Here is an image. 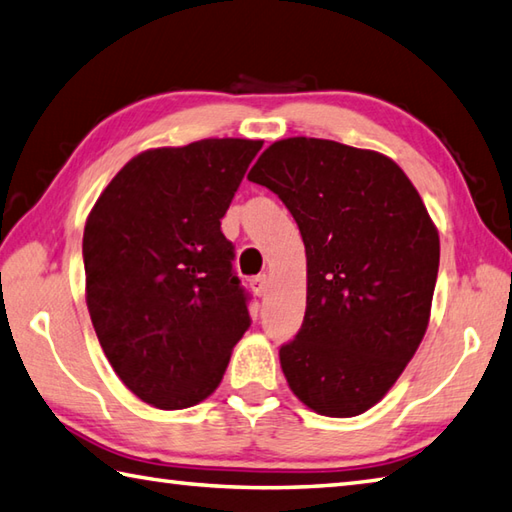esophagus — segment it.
Wrapping results in <instances>:
<instances>
[{"label": "esophagus", "instance_id": "1", "mask_svg": "<svg viewBox=\"0 0 512 512\" xmlns=\"http://www.w3.org/2000/svg\"><path fill=\"white\" fill-rule=\"evenodd\" d=\"M249 285H252L256 296H265L267 287H269V278H267V274H260V276L252 278V283H249Z\"/></svg>", "mask_w": 512, "mask_h": 512}]
</instances>
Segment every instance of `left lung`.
I'll list each match as a JSON object with an SVG mask.
<instances>
[{
	"label": "left lung",
	"instance_id": "left-lung-1",
	"mask_svg": "<svg viewBox=\"0 0 512 512\" xmlns=\"http://www.w3.org/2000/svg\"><path fill=\"white\" fill-rule=\"evenodd\" d=\"M283 200L307 256L301 330L281 345L289 388L325 417L379 403L426 334L439 234L397 162L334 140L287 138L247 176Z\"/></svg>",
	"mask_w": 512,
	"mask_h": 512
}]
</instances>
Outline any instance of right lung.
Segmentation results:
<instances>
[{
    "mask_svg": "<svg viewBox=\"0 0 512 512\" xmlns=\"http://www.w3.org/2000/svg\"><path fill=\"white\" fill-rule=\"evenodd\" d=\"M260 147L209 138L144 151L86 220L95 334L115 374L149 406L182 410L207 399L252 325L220 218Z\"/></svg>",
    "mask_w": 512,
    "mask_h": 512,
    "instance_id": "1",
    "label": "right lung"
}]
</instances>
